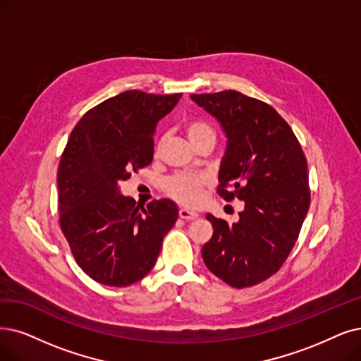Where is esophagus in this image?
Here are the masks:
<instances>
[{
  "mask_svg": "<svg viewBox=\"0 0 361 361\" xmlns=\"http://www.w3.org/2000/svg\"><path fill=\"white\" fill-rule=\"evenodd\" d=\"M179 218L185 219V221H192L198 218V213L194 210H188V209H179Z\"/></svg>",
  "mask_w": 361,
  "mask_h": 361,
  "instance_id": "esophagus-1",
  "label": "esophagus"
}]
</instances>
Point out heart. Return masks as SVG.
Masks as SVG:
<instances>
[{"label":"heart","mask_w":361,"mask_h":361,"mask_svg":"<svg viewBox=\"0 0 361 361\" xmlns=\"http://www.w3.org/2000/svg\"><path fill=\"white\" fill-rule=\"evenodd\" d=\"M186 135L194 142L206 135H214L213 128L203 121H191L186 124ZM206 185V178L194 173H179L166 180L164 190L169 197L185 206H195L201 200V188Z\"/></svg>","instance_id":"1"}]
</instances>
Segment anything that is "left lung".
I'll return each mask as SVG.
<instances>
[{"label": "left lung", "instance_id": "obj_1", "mask_svg": "<svg viewBox=\"0 0 361 361\" xmlns=\"http://www.w3.org/2000/svg\"><path fill=\"white\" fill-rule=\"evenodd\" d=\"M226 137L218 192L244 203L238 221L206 218L213 235L201 249L226 284L249 287L276 274L293 249L310 207L307 158L290 126L261 100L235 90L191 94Z\"/></svg>", "mask_w": 361, "mask_h": 361}]
</instances>
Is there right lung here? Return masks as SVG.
I'll return each instance as SVG.
<instances>
[{
	"instance_id": "add662e5",
	"label": "right lung",
	"mask_w": 361,
	"mask_h": 361,
	"mask_svg": "<svg viewBox=\"0 0 361 361\" xmlns=\"http://www.w3.org/2000/svg\"><path fill=\"white\" fill-rule=\"evenodd\" d=\"M180 97L123 92L85 112L68 139L57 170L61 228L77 264L100 284L126 287L145 277L178 219L175 201L139 210L120 183L151 164L157 124Z\"/></svg>"
}]
</instances>
